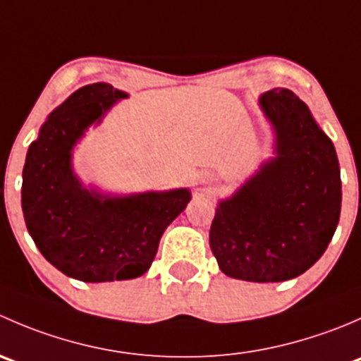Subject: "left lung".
I'll list each match as a JSON object with an SVG mask.
<instances>
[{
  "mask_svg": "<svg viewBox=\"0 0 361 361\" xmlns=\"http://www.w3.org/2000/svg\"><path fill=\"white\" fill-rule=\"evenodd\" d=\"M258 104L274 134L272 157L218 201L209 246L224 274L279 283L304 274L332 241L341 169L332 140L292 90H269Z\"/></svg>",
  "mask_w": 361,
  "mask_h": 361,
  "instance_id": "1",
  "label": "left lung"
}]
</instances>
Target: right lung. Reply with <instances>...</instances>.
I'll use <instances>...</instances> for the list:
<instances>
[{
	"mask_svg": "<svg viewBox=\"0 0 361 361\" xmlns=\"http://www.w3.org/2000/svg\"><path fill=\"white\" fill-rule=\"evenodd\" d=\"M129 94L110 83L80 87L56 108L29 145L23 171L25 227L43 257L85 283L134 279L150 269L159 241L190 202L188 188L104 194L83 185L73 150L90 126Z\"/></svg>",
	"mask_w": 361,
	"mask_h": 361,
	"instance_id": "right-lung-1",
	"label": "right lung"
}]
</instances>
